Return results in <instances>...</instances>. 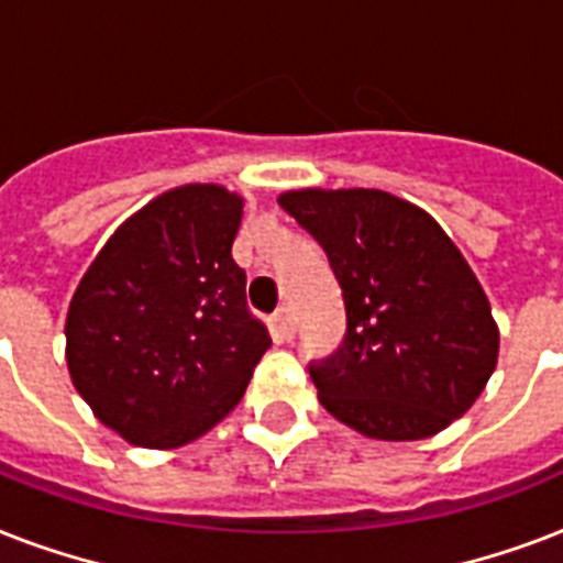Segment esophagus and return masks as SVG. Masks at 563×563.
<instances>
[{
  "mask_svg": "<svg viewBox=\"0 0 563 563\" xmlns=\"http://www.w3.org/2000/svg\"><path fill=\"white\" fill-rule=\"evenodd\" d=\"M272 324H274V330L283 335V339H291V335H295V318H291L289 307L277 309V312L272 316Z\"/></svg>",
  "mask_w": 563,
  "mask_h": 563,
  "instance_id": "34e87169",
  "label": "esophagus"
}]
</instances>
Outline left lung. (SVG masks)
Listing matches in <instances>:
<instances>
[{
  "instance_id": "1",
  "label": "left lung",
  "mask_w": 563,
  "mask_h": 563,
  "mask_svg": "<svg viewBox=\"0 0 563 563\" xmlns=\"http://www.w3.org/2000/svg\"><path fill=\"white\" fill-rule=\"evenodd\" d=\"M280 207L342 286V344L309 362L321 406L379 441H418L462 418L497 368L499 330L441 224L379 189H300Z\"/></svg>"
}]
</instances>
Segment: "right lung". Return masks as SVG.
<instances>
[{
	"mask_svg": "<svg viewBox=\"0 0 563 563\" xmlns=\"http://www.w3.org/2000/svg\"><path fill=\"white\" fill-rule=\"evenodd\" d=\"M242 198L172 189L108 239L66 316V365L96 418L140 446H180L228 415L272 347L230 247Z\"/></svg>",
	"mask_w": 563,
	"mask_h": 563,
	"instance_id": "add662e5",
	"label": "right lung"
}]
</instances>
